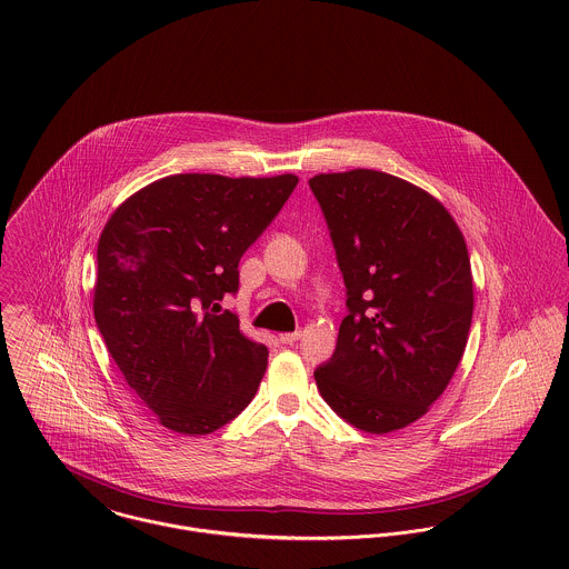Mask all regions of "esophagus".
Here are the masks:
<instances>
[{
	"instance_id": "obj_1",
	"label": "esophagus",
	"mask_w": 569,
	"mask_h": 569,
	"mask_svg": "<svg viewBox=\"0 0 569 569\" xmlns=\"http://www.w3.org/2000/svg\"><path fill=\"white\" fill-rule=\"evenodd\" d=\"M298 339H300V330H293V332H282V335H280V341H282V343H287V346L296 343Z\"/></svg>"
}]
</instances>
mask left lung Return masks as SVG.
<instances>
[{
	"label": "left lung",
	"instance_id": "8db88e82",
	"mask_svg": "<svg viewBox=\"0 0 569 569\" xmlns=\"http://www.w3.org/2000/svg\"><path fill=\"white\" fill-rule=\"evenodd\" d=\"M346 284V318L316 383L352 427L390 433L449 386L469 339L473 278L462 232L425 190L379 170L316 174Z\"/></svg>",
	"mask_w": 569,
	"mask_h": 569
}]
</instances>
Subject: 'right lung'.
I'll return each instance as SVG.
<instances>
[{"instance_id": "1", "label": "right lung", "mask_w": 569, "mask_h": 569, "mask_svg": "<svg viewBox=\"0 0 569 569\" xmlns=\"http://www.w3.org/2000/svg\"><path fill=\"white\" fill-rule=\"evenodd\" d=\"M296 186V174H172L107 221L93 318L129 388L163 427L206 436L253 399L269 352L221 302L239 291L241 256Z\"/></svg>"}]
</instances>
